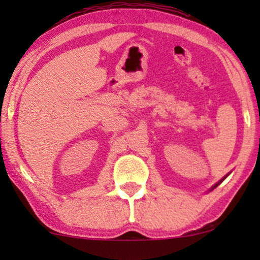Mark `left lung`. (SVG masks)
I'll return each instance as SVG.
<instances>
[{
	"instance_id": "8db88e82",
	"label": "left lung",
	"mask_w": 260,
	"mask_h": 260,
	"mask_svg": "<svg viewBox=\"0 0 260 260\" xmlns=\"http://www.w3.org/2000/svg\"><path fill=\"white\" fill-rule=\"evenodd\" d=\"M223 179H225V177H223ZM223 179H222V180H223ZM222 180H221V181H220V182H219V183H221V182H222ZM219 183H216V184H215V186H214V187H213V188H215V187H218V184H219Z\"/></svg>"
}]
</instances>
